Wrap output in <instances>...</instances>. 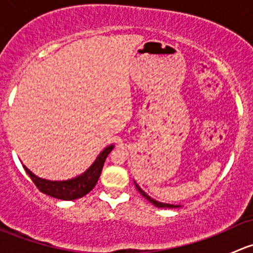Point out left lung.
<instances>
[{
	"label": "left lung",
	"mask_w": 253,
	"mask_h": 253,
	"mask_svg": "<svg viewBox=\"0 0 253 253\" xmlns=\"http://www.w3.org/2000/svg\"><path fill=\"white\" fill-rule=\"evenodd\" d=\"M133 182H134V185H136V188H137V190H138V192L141 193L143 197H144L145 200L149 201V202L152 203V205H154L155 207H158V208H178V207H180V206L169 205V203H163V202H159V201H155L154 198H152V197H150V196H148L147 193H145L144 191H143L142 188L139 187V185L136 182V181H133Z\"/></svg>",
	"instance_id": "left-lung-1"
}]
</instances>
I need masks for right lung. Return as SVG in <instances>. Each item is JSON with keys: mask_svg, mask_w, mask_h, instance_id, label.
<instances>
[{"mask_svg": "<svg viewBox=\"0 0 253 253\" xmlns=\"http://www.w3.org/2000/svg\"><path fill=\"white\" fill-rule=\"evenodd\" d=\"M114 149V144L108 145L100 154L96 157L93 164L88 168L81 175L76 176V177L70 178V180H62V181H53L46 180V178H42L35 174H33L25 165H23L24 170L29 177L32 178L33 182L35 183L39 191H42L45 195L51 196L53 198L62 201H73L77 198L83 197L86 193L90 192L94 187H95L96 182L99 180V176L103 170L104 163H105L106 157L109 153Z\"/></svg>", "mask_w": 253, "mask_h": 253, "instance_id": "1", "label": "right lung"}]
</instances>
